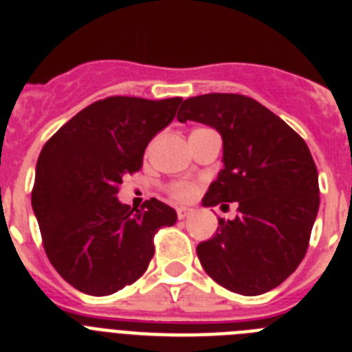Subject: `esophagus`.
<instances>
[{"label":"esophagus","mask_w":352,"mask_h":352,"mask_svg":"<svg viewBox=\"0 0 352 352\" xmlns=\"http://www.w3.org/2000/svg\"><path fill=\"white\" fill-rule=\"evenodd\" d=\"M192 211H194V210H190V208L179 206L178 210H176V213H178V219H179V220H183V219H186V217H188V214H190Z\"/></svg>","instance_id":"esophagus-1"}]
</instances>
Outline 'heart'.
<instances>
[{
	"label": "heart",
	"instance_id": "heart-1",
	"mask_svg": "<svg viewBox=\"0 0 352 352\" xmlns=\"http://www.w3.org/2000/svg\"><path fill=\"white\" fill-rule=\"evenodd\" d=\"M167 194L176 201H190L197 194V185L190 182H173L167 185Z\"/></svg>",
	"mask_w": 352,
	"mask_h": 352
}]
</instances>
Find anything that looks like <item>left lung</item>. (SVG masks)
I'll use <instances>...</instances> for the list:
<instances>
[{
    "label": "left lung",
    "mask_w": 352,
    "mask_h": 352,
    "mask_svg": "<svg viewBox=\"0 0 352 352\" xmlns=\"http://www.w3.org/2000/svg\"><path fill=\"white\" fill-rule=\"evenodd\" d=\"M186 120L213 126L223 139V169L203 204L238 203V217L219 219L213 238L197 245L199 261L229 291H272L303 261L319 210L309 146L270 109L236 93L186 98L178 121Z\"/></svg>",
    "instance_id": "8db88e82"
}]
</instances>
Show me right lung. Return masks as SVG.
I'll return each mask as SVG.
<instances>
[{"label": "right lung", "mask_w": 352, "mask_h": 352, "mask_svg": "<svg viewBox=\"0 0 352 352\" xmlns=\"http://www.w3.org/2000/svg\"><path fill=\"white\" fill-rule=\"evenodd\" d=\"M182 96L93 102L45 142L31 204L43 250L77 291L107 296L141 278L160 227L178 214L158 199L141 210L118 201L125 174L138 173L148 142L176 116Z\"/></svg>", "instance_id": "right-lung-1"}]
</instances>
